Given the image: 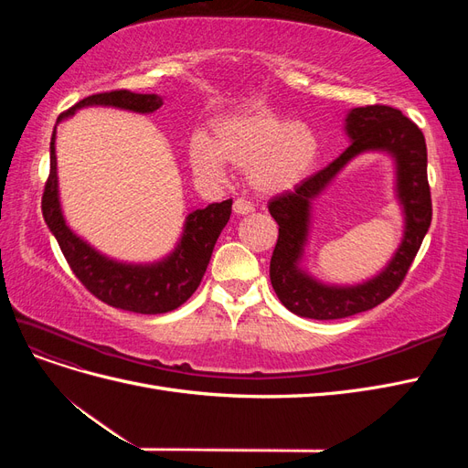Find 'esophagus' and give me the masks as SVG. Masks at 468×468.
<instances>
[{
	"mask_svg": "<svg viewBox=\"0 0 468 468\" xmlns=\"http://www.w3.org/2000/svg\"><path fill=\"white\" fill-rule=\"evenodd\" d=\"M253 210H256L253 203H250L248 199H242V197L234 201V212H236V215H250V212H253Z\"/></svg>",
	"mask_w": 468,
	"mask_h": 468,
	"instance_id": "1",
	"label": "esophagus"
}]
</instances>
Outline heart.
<instances>
[{
    "instance_id": "1",
    "label": "heart",
    "mask_w": 468,
    "mask_h": 468,
    "mask_svg": "<svg viewBox=\"0 0 468 468\" xmlns=\"http://www.w3.org/2000/svg\"><path fill=\"white\" fill-rule=\"evenodd\" d=\"M318 136L304 122H287L256 109L215 122V138L195 133L189 140L193 172L210 181L226 177V162L248 169L253 187L281 193L296 186L318 160Z\"/></svg>"
}]
</instances>
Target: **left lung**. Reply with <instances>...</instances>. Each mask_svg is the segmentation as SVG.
<instances>
[{
	"label": "left lung",
	"instance_id": "obj_1",
	"mask_svg": "<svg viewBox=\"0 0 468 468\" xmlns=\"http://www.w3.org/2000/svg\"><path fill=\"white\" fill-rule=\"evenodd\" d=\"M351 144L332 164L306 177L292 191L269 201L279 224V238L269 265L271 285L292 314L313 320H339L385 303L402 285L431 224V191L428 183V148L418 124L388 105L351 109L346 117ZM369 149L388 151L397 162V192L405 207L407 230L401 248L383 271L356 288H328L298 267L307 235L309 203L336 172L356 154Z\"/></svg>",
	"mask_w": 468,
	"mask_h": 468
}]
</instances>
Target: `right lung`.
Returning <instances> with one entry per match:
<instances>
[{"label": "right lung", "instance_id": "obj_1", "mask_svg": "<svg viewBox=\"0 0 468 468\" xmlns=\"http://www.w3.org/2000/svg\"><path fill=\"white\" fill-rule=\"evenodd\" d=\"M88 105H107L129 109L134 112H154L162 107V97L155 93H133L129 90H115L95 93L69 107L58 117V122L76 109ZM56 126L50 138V174L42 193V217L58 242L64 258L80 282L99 301L112 308L131 310L136 314H164L186 303L201 285L212 250L217 239L230 220L232 199L212 203L207 208H197L186 220L181 242L172 256L150 265H129L112 261L83 242L62 217L58 199V177H56L54 152Z\"/></svg>", "mask_w": 468, "mask_h": 468}]
</instances>
